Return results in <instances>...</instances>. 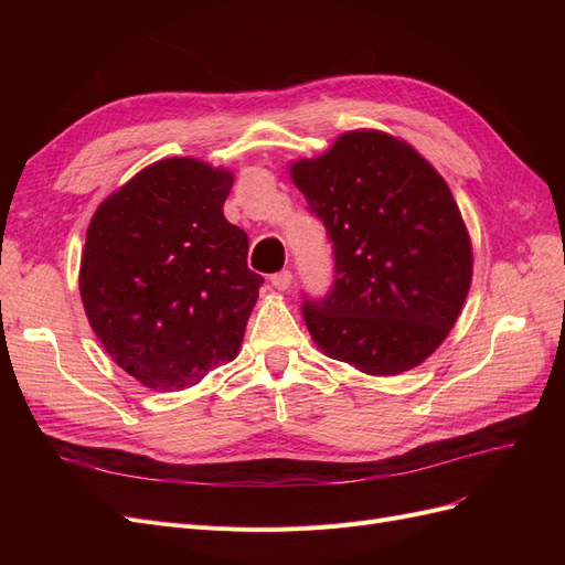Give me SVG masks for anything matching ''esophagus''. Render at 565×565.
Instances as JSON below:
<instances>
[{
	"mask_svg": "<svg viewBox=\"0 0 565 565\" xmlns=\"http://www.w3.org/2000/svg\"><path fill=\"white\" fill-rule=\"evenodd\" d=\"M270 285L276 287V289H280V292H285V289H289V285H292V273H289V270L273 273Z\"/></svg>",
	"mask_w": 565,
	"mask_h": 565,
	"instance_id": "1",
	"label": "esophagus"
}]
</instances>
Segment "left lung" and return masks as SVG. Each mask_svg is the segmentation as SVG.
I'll return each mask as SVG.
<instances>
[{
    "mask_svg": "<svg viewBox=\"0 0 565 565\" xmlns=\"http://www.w3.org/2000/svg\"><path fill=\"white\" fill-rule=\"evenodd\" d=\"M289 177L322 221L337 276L303 303L316 347L372 377L422 365L469 295L473 254L450 188L407 141L380 129L341 134Z\"/></svg>",
    "mask_w": 565,
    "mask_h": 565,
    "instance_id": "8db88e82",
    "label": "left lung"
}]
</instances>
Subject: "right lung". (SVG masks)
<instances>
[{
    "label": "right lung",
    "instance_id": "1",
    "mask_svg": "<svg viewBox=\"0 0 565 565\" xmlns=\"http://www.w3.org/2000/svg\"><path fill=\"white\" fill-rule=\"evenodd\" d=\"M233 172L198 158L143 167L92 216L79 262L84 313L136 382L181 391L241 351L264 278L228 224Z\"/></svg>",
    "mask_w": 565,
    "mask_h": 565
}]
</instances>
